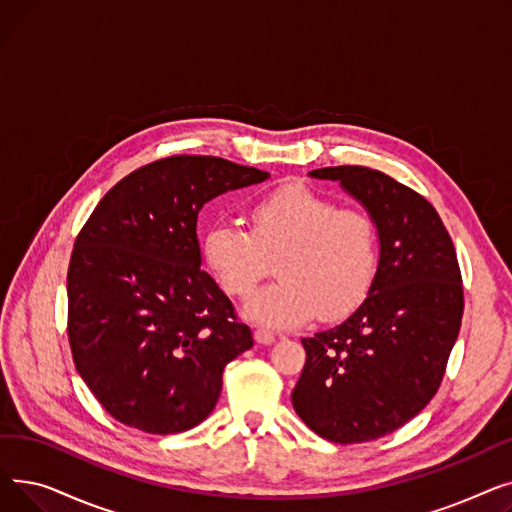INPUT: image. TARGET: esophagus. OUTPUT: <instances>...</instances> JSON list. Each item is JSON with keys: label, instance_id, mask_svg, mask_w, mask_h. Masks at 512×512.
Instances as JSON below:
<instances>
[{"label": "esophagus", "instance_id": "esophagus-1", "mask_svg": "<svg viewBox=\"0 0 512 512\" xmlns=\"http://www.w3.org/2000/svg\"><path fill=\"white\" fill-rule=\"evenodd\" d=\"M255 340L259 344H272L276 340V334L272 330H267V328H257L255 330Z\"/></svg>", "mask_w": 512, "mask_h": 512}]
</instances>
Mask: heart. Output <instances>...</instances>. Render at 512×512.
<instances>
[{
	"label": "heart",
	"mask_w": 512,
	"mask_h": 512,
	"mask_svg": "<svg viewBox=\"0 0 512 512\" xmlns=\"http://www.w3.org/2000/svg\"><path fill=\"white\" fill-rule=\"evenodd\" d=\"M247 218L251 230L215 224L203 253L220 286L242 301L276 261L280 280L249 303L261 324L297 326L315 313L336 319L367 297L380 263V224L369 209L340 207L305 182H286L257 197Z\"/></svg>",
	"instance_id": "1"
}]
</instances>
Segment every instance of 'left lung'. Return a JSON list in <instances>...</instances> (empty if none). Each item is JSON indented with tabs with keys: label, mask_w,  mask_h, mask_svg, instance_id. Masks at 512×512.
Instances as JSON below:
<instances>
[{
	"label": "left lung",
	"mask_w": 512,
	"mask_h": 512,
	"mask_svg": "<svg viewBox=\"0 0 512 512\" xmlns=\"http://www.w3.org/2000/svg\"><path fill=\"white\" fill-rule=\"evenodd\" d=\"M340 180L380 224V263L363 305L303 338L292 407L321 438L361 444L392 434L438 392L465 309L452 238L436 207L365 166L313 170Z\"/></svg>",
	"instance_id": "8db88e82"
}]
</instances>
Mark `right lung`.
<instances>
[{
    "label": "right lung",
    "mask_w": 512,
    "mask_h": 512,
    "mask_svg": "<svg viewBox=\"0 0 512 512\" xmlns=\"http://www.w3.org/2000/svg\"><path fill=\"white\" fill-rule=\"evenodd\" d=\"M267 172L170 155L130 172L80 228L68 265V342L101 407L147 434L199 425L224 367L253 346L232 301L201 270L199 209Z\"/></svg>",
    "instance_id": "obj_1"
}]
</instances>
